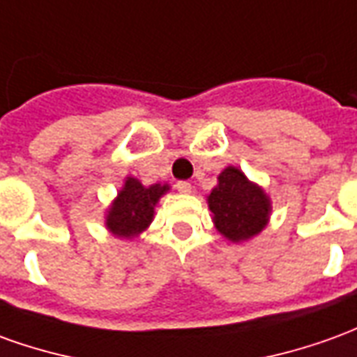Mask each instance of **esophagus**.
I'll return each mask as SVG.
<instances>
[{
    "label": "esophagus",
    "instance_id": "obj_1",
    "mask_svg": "<svg viewBox=\"0 0 357 357\" xmlns=\"http://www.w3.org/2000/svg\"><path fill=\"white\" fill-rule=\"evenodd\" d=\"M176 189H178L179 193H183V195H189V193L193 191V185H191L189 181H178V183H176Z\"/></svg>",
    "mask_w": 357,
    "mask_h": 357
}]
</instances>
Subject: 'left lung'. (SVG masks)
<instances>
[{
	"label": "left lung",
	"mask_w": 357,
	"mask_h": 357,
	"mask_svg": "<svg viewBox=\"0 0 357 357\" xmlns=\"http://www.w3.org/2000/svg\"><path fill=\"white\" fill-rule=\"evenodd\" d=\"M214 189L206 195L214 228L231 243H243L265 230L273 213V201L263 187L228 166L218 174Z\"/></svg>",
	"instance_id": "obj_1"
}]
</instances>
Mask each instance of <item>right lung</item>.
I'll list each match as a JSON object with an SVG mask.
<instances>
[{
	"instance_id": "1",
	"label": "right lung",
	"mask_w": 357,
	"mask_h": 357,
	"mask_svg": "<svg viewBox=\"0 0 357 357\" xmlns=\"http://www.w3.org/2000/svg\"><path fill=\"white\" fill-rule=\"evenodd\" d=\"M170 191L168 183L143 185L133 176L123 179V187L106 208V230L121 239L141 236L154 218V208L162 197Z\"/></svg>"
}]
</instances>
